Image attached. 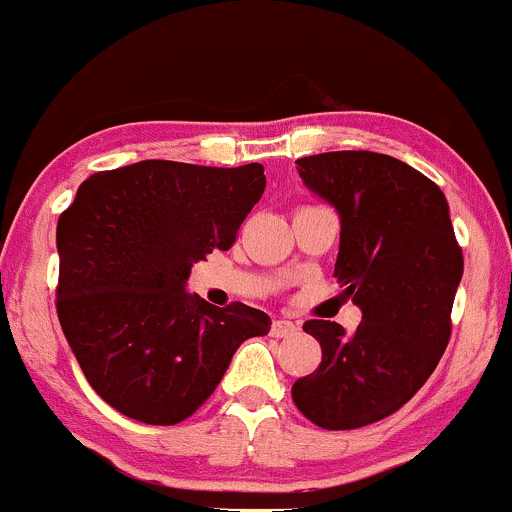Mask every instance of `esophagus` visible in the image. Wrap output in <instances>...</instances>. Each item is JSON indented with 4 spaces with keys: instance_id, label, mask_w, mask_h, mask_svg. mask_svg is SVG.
Here are the masks:
<instances>
[{
    "instance_id": "34e87169",
    "label": "esophagus",
    "mask_w": 512,
    "mask_h": 512,
    "mask_svg": "<svg viewBox=\"0 0 512 512\" xmlns=\"http://www.w3.org/2000/svg\"><path fill=\"white\" fill-rule=\"evenodd\" d=\"M298 334V325L291 320H274L272 325V337L276 339H289V337H296Z\"/></svg>"
}]
</instances>
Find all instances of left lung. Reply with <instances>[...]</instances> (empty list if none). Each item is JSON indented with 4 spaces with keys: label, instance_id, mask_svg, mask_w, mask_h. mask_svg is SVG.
<instances>
[{
    "label": "left lung",
    "instance_id": "left-lung-1",
    "mask_svg": "<svg viewBox=\"0 0 512 512\" xmlns=\"http://www.w3.org/2000/svg\"><path fill=\"white\" fill-rule=\"evenodd\" d=\"M296 166L339 214L334 276L361 308V325L346 334L337 322H305L322 361L291 397L313 424L349 431L395 414L431 378L450 339L464 260L448 199L399 158L330 151Z\"/></svg>",
    "mask_w": 512,
    "mask_h": 512
}]
</instances>
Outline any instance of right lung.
<instances>
[{
    "mask_svg": "<svg viewBox=\"0 0 512 512\" xmlns=\"http://www.w3.org/2000/svg\"><path fill=\"white\" fill-rule=\"evenodd\" d=\"M264 168L139 161L84 180L57 221V317L88 385L134 421L173 426L207 402L267 313L187 293L192 264L228 250Z\"/></svg>",
    "mask_w": 512,
    "mask_h": 512,
    "instance_id": "1",
    "label": "right lung"
}]
</instances>
